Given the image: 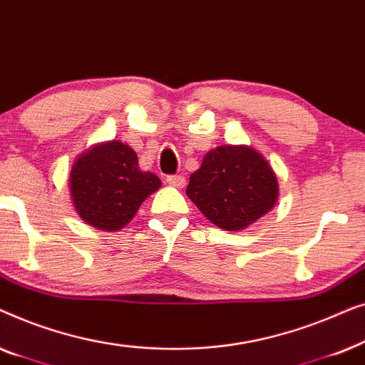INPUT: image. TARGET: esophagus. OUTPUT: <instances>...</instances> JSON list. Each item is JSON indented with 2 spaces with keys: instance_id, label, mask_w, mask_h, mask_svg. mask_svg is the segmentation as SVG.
Segmentation results:
<instances>
[{
  "instance_id": "1",
  "label": "esophagus",
  "mask_w": 365,
  "mask_h": 365,
  "mask_svg": "<svg viewBox=\"0 0 365 365\" xmlns=\"http://www.w3.org/2000/svg\"><path fill=\"white\" fill-rule=\"evenodd\" d=\"M166 182L171 184L174 187H184L186 186V178L181 176V174H179V176L176 174V176H168Z\"/></svg>"
}]
</instances>
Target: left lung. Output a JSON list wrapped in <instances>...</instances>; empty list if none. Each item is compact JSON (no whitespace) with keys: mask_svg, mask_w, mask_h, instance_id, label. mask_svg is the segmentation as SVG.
Here are the masks:
<instances>
[{"mask_svg":"<svg viewBox=\"0 0 365 365\" xmlns=\"http://www.w3.org/2000/svg\"><path fill=\"white\" fill-rule=\"evenodd\" d=\"M186 194L217 227L241 231L276 206L279 184L261 153L229 144L204 156Z\"/></svg>","mask_w":365,"mask_h":365,"instance_id":"obj_1","label":"left lung"}]
</instances>
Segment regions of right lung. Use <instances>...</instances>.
<instances>
[{"label": "right lung", "instance_id": "right-lung-1", "mask_svg": "<svg viewBox=\"0 0 365 365\" xmlns=\"http://www.w3.org/2000/svg\"><path fill=\"white\" fill-rule=\"evenodd\" d=\"M161 187V179L143 173L128 144L109 141L83 153L71 168L69 192L79 217L103 231H119L144 199Z\"/></svg>", "mask_w": 365, "mask_h": 365}]
</instances>
